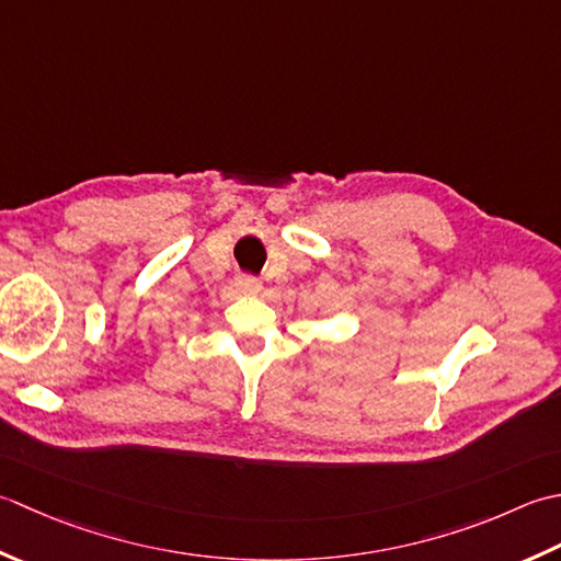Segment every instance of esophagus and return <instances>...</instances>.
I'll return each mask as SVG.
<instances>
[{
    "label": "esophagus",
    "mask_w": 561,
    "mask_h": 561,
    "mask_svg": "<svg viewBox=\"0 0 561 561\" xmlns=\"http://www.w3.org/2000/svg\"><path fill=\"white\" fill-rule=\"evenodd\" d=\"M234 285L242 293H259L261 290V280L256 276H247V273H242V276H237Z\"/></svg>",
    "instance_id": "1"
}]
</instances>
